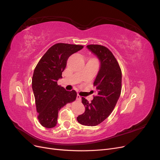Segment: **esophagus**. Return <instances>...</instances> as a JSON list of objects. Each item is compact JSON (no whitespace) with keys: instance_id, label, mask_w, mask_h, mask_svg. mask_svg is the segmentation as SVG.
I'll list each match as a JSON object with an SVG mask.
<instances>
[{"instance_id":"esophagus-1","label":"esophagus","mask_w":160,"mask_h":160,"mask_svg":"<svg viewBox=\"0 0 160 160\" xmlns=\"http://www.w3.org/2000/svg\"><path fill=\"white\" fill-rule=\"evenodd\" d=\"M77 100L78 101H81V97L79 95H77Z\"/></svg>"}]
</instances>
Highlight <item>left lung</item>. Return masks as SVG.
<instances>
[{"mask_svg": "<svg viewBox=\"0 0 160 160\" xmlns=\"http://www.w3.org/2000/svg\"><path fill=\"white\" fill-rule=\"evenodd\" d=\"M87 48L97 56L100 67L93 85L98 90L91 102L82 98L85 108L83 114L77 119L87 126H95L107 119L114 109L122 91V71L113 53L107 47L99 45H89Z\"/></svg>", "mask_w": 160, "mask_h": 160, "instance_id": "obj_1", "label": "left lung"}]
</instances>
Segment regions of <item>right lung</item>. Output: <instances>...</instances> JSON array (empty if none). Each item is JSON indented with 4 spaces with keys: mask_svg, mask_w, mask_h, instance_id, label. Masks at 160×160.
<instances>
[{
    "mask_svg": "<svg viewBox=\"0 0 160 160\" xmlns=\"http://www.w3.org/2000/svg\"><path fill=\"white\" fill-rule=\"evenodd\" d=\"M83 48L82 45L57 43L49 48L38 61L32 79L38 119L42 126H56L59 111L77 98L75 90L66 91L57 85L62 78L68 58Z\"/></svg>",
    "mask_w": 160,
    "mask_h": 160,
    "instance_id": "obj_1",
    "label": "right lung"
}]
</instances>
